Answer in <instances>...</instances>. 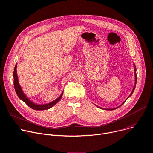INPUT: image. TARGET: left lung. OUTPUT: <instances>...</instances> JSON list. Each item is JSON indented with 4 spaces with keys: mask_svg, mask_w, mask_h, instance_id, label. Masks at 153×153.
Instances as JSON below:
<instances>
[{
    "mask_svg": "<svg viewBox=\"0 0 153 153\" xmlns=\"http://www.w3.org/2000/svg\"><path fill=\"white\" fill-rule=\"evenodd\" d=\"M134 68H135V69H134V71H135V86H134V89H133V90H132V91H131V93L130 94V95H129V97H130L131 95H132V94H133V92H134V90H135V86H136V84H137V73H136V68H135V65H134ZM126 101H124V102L123 103V104H122L120 106H122V105H123L125 102H126ZM120 106H119V107H120ZM119 107H117V108H113V109H104V108H100V107H98L99 108H101V109H106V110H114V109H117V108H118Z\"/></svg>",
    "mask_w": 153,
    "mask_h": 153,
    "instance_id": "1",
    "label": "left lung"
}]
</instances>
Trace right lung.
<instances>
[{"mask_svg":"<svg viewBox=\"0 0 153 153\" xmlns=\"http://www.w3.org/2000/svg\"><path fill=\"white\" fill-rule=\"evenodd\" d=\"M13 84H14V87H15V91H16L17 95L18 96V97L21 100H22L29 107H30V108H32L34 110H45V109H48L50 108H52L53 106H54L58 102V101L61 98H62L63 94L62 92V95H61L57 99L55 100L54 101H52V102L49 103L48 104L42 105L34 104V103L32 102L31 101H30L26 97V95L23 92L21 87H20V85H19L18 80V76H17V73H16V64L15 66L14 72H13Z\"/></svg>","mask_w":153,"mask_h":153,"instance_id":"1","label":"right lung"}]
</instances>
